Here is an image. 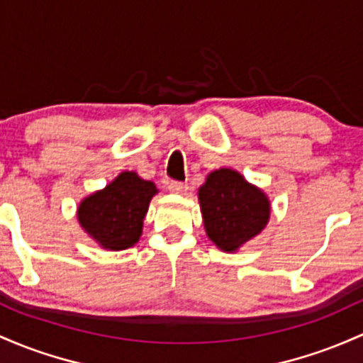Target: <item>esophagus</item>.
I'll return each mask as SVG.
<instances>
[{
	"mask_svg": "<svg viewBox=\"0 0 363 363\" xmlns=\"http://www.w3.org/2000/svg\"><path fill=\"white\" fill-rule=\"evenodd\" d=\"M169 189L175 194H182L188 191V184L186 182H179V181H170L169 182Z\"/></svg>",
	"mask_w": 363,
	"mask_h": 363,
	"instance_id": "1",
	"label": "esophagus"
}]
</instances>
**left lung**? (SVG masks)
Masks as SVG:
<instances>
[{"label":"left lung","mask_w":363,"mask_h":363,"mask_svg":"<svg viewBox=\"0 0 363 363\" xmlns=\"http://www.w3.org/2000/svg\"><path fill=\"white\" fill-rule=\"evenodd\" d=\"M198 198L206 234L224 252H236L269 220L267 196L236 170L220 169L210 174Z\"/></svg>","instance_id":"obj_1"}]
</instances>
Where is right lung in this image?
I'll return each instance as SVG.
<instances>
[{
    "label": "right lung",
    "mask_w": 363,
    "mask_h": 363,
    "mask_svg": "<svg viewBox=\"0 0 363 363\" xmlns=\"http://www.w3.org/2000/svg\"><path fill=\"white\" fill-rule=\"evenodd\" d=\"M157 186L136 172H122L105 189L79 205V222L106 250H125L139 241L143 218L148 212Z\"/></svg>",
    "instance_id": "obj_1"
}]
</instances>
